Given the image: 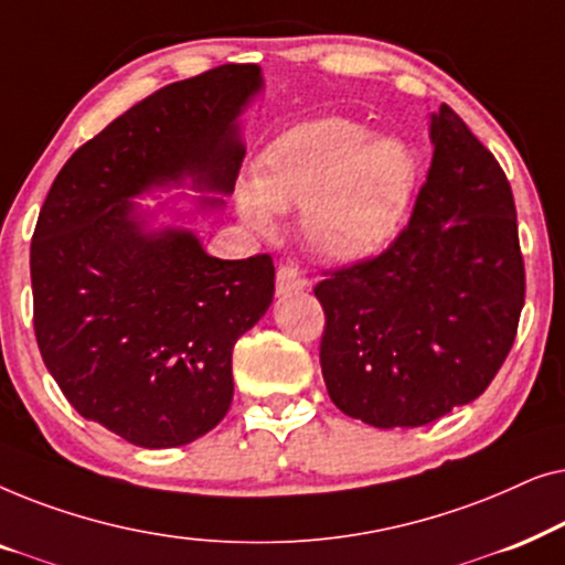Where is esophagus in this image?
Masks as SVG:
<instances>
[{
    "instance_id": "34e87169",
    "label": "esophagus",
    "mask_w": 565,
    "mask_h": 565,
    "mask_svg": "<svg viewBox=\"0 0 565 565\" xmlns=\"http://www.w3.org/2000/svg\"><path fill=\"white\" fill-rule=\"evenodd\" d=\"M277 296H288V292H298V290H306V277L300 275L298 267L292 265H282L277 269Z\"/></svg>"
}]
</instances>
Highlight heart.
Wrapping results in <instances>:
<instances>
[{"instance_id": "obj_1", "label": "heart", "mask_w": 565, "mask_h": 565, "mask_svg": "<svg viewBox=\"0 0 565 565\" xmlns=\"http://www.w3.org/2000/svg\"><path fill=\"white\" fill-rule=\"evenodd\" d=\"M416 182L412 151L398 138L323 118L290 128L262 153L252 188L238 192V213L257 231L273 211H298L300 236L321 257L365 259L383 249L404 221Z\"/></svg>"}]
</instances>
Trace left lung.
<instances>
[{"label": "left lung", "mask_w": 565, "mask_h": 565, "mask_svg": "<svg viewBox=\"0 0 565 565\" xmlns=\"http://www.w3.org/2000/svg\"><path fill=\"white\" fill-rule=\"evenodd\" d=\"M412 221L381 257L313 288L327 313L321 373L339 412L424 427L489 388L516 337L524 262L512 188L443 105Z\"/></svg>", "instance_id": "1"}]
</instances>
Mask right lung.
I'll return each instance as SVG.
<instances>
[{
  "label": "right lung",
  "mask_w": 565,
  "mask_h": 565,
  "mask_svg": "<svg viewBox=\"0 0 565 565\" xmlns=\"http://www.w3.org/2000/svg\"><path fill=\"white\" fill-rule=\"evenodd\" d=\"M265 87L226 64L153 92L66 161L30 246L35 339L84 419L161 450L211 431L234 398L231 352L267 313V254L218 259L184 223L223 211L244 159L242 113ZM203 191L182 214L137 203Z\"/></svg>",
  "instance_id": "1"
}]
</instances>
